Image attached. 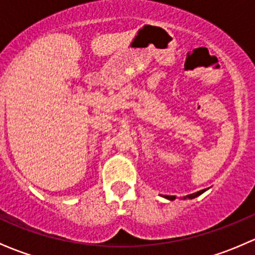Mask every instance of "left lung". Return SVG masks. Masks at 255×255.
Wrapping results in <instances>:
<instances>
[{"instance_id": "left-lung-1", "label": "left lung", "mask_w": 255, "mask_h": 255, "mask_svg": "<svg viewBox=\"0 0 255 255\" xmlns=\"http://www.w3.org/2000/svg\"><path fill=\"white\" fill-rule=\"evenodd\" d=\"M205 191H206V189H203V191H199V192H197V193H193V194L187 195L186 198H188V199H193V198L198 197V195H200V194H202V193H204ZM165 198H167V199H170V200H173L176 197H173V195H165Z\"/></svg>"}]
</instances>
